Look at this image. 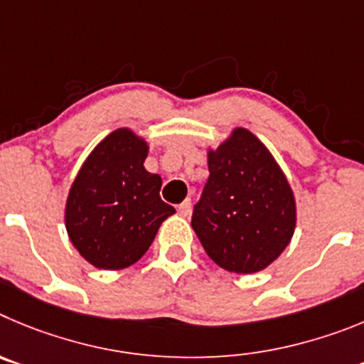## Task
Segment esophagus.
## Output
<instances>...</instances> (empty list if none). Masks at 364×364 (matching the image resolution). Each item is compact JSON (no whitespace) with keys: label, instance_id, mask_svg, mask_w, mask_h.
I'll return each instance as SVG.
<instances>
[{"label":"esophagus","instance_id":"1","mask_svg":"<svg viewBox=\"0 0 364 364\" xmlns=\"http://www.w3.org/2000/svg\"><path fill=\"white\" fill-rule=\"evenodd\" d=\"M190 208H192V203H190V199H185V201H183L181 205L178 206V212L181 215H188L190 214Z\"/></svg>","mask_w":364,"mask_h":364}]
</instances>
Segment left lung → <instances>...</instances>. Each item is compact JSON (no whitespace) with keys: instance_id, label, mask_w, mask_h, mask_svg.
Returning a JSON list of instances; mask_svg holds the SVG:
<instances>
[{"instance_id":"8db88e82","label":"left lung","mask_w":364,"mask_h":364,"mask_svg":"<svg viewBox=\"0 0 364 364\" xmlns=\"http://www.w3.org/2000/svg\"><path fill=\"white\" fill-rule=\"evenodd\" d=\"M208 181L192 212V228L215 264L235 274L267 268L296 228L292 188L267 146L235 129L208 152Z\"/></svg>"}]
</instances>
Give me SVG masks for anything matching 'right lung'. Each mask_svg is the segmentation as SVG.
Returning a JSON list of instances; mask_svg holds the SVG:
<instances>
[{
	"instance_id": "right-lung-1",
	"label": "right lung",
	"mask_w": 364,
	"mask_h": 364,
	"mask_svg": "<svg viewBox=\"0 0 364 364\" xmlns=\"http://www.w3.org/2000/svg\"><path fill=\"white\" fill-rule=\"evenodd\" d=\"M146 154L143 139L119 129L92 150L72 183L65 225L94 267L119 270L136 263L176 212L159 196L161 178L143 166Z\"/></svg>"
}]
</instances>
